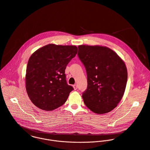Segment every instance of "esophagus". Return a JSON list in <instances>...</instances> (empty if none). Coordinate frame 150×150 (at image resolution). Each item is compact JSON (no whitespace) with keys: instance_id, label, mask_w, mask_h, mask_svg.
Returning <instances> with one entry per match:
<instances>
[{"instance_id":"esophagus-1","label":"esophagus","mask_w":150,"mask_h":150,"mask_svg":"<svg viewBox=\"0 0 150 150\" xmlns=\"http://www.w3.org/2000/svg\"><path fill=\"white\" fill-rule=\"evenodd\" d=\"M73 87H74V89H75V90H76V89H78V85H77L76 84H75V85H74Z\"/></svg>"}]
</instances>
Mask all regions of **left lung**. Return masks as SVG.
<instances>
[{
  "instance_id": "left-lung-1",
  "label": "left lung",
  "mask_w": 150,
  "mask_h": 150,
  "mask_svg": "<svg viewBox=\"0 0 150 150\" xmlns=\"http://www.w3.org/2000/svg\"><path fill=\"white\" fill-rule=\"evenodd\" d=\"M78 56L87 74L88 86L82 93L85 105L96 114L109 112L125 92L128 74L124 62L104 46L79 45Z\"/></svg>"
}]
</instances>
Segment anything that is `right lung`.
Returning <instances> with one entry per match:
<instances>
[{"mask_svg": "<svg viewBox=\"0 0 150 150\" xmlns=\"http://www.w3.org/2000/svg\"><path fill=\"white\" fill-rule=\"evenodd\" d=\"M77 52L75 46L49 44L30 56L26 68V89L35 106L49 111L66 102L74 88L67 83L65 71Z\"/></svg>", "mask_w": 150, "mask_h": 150, "instance_id": "right-lung-1", "label": "right lung"}]
</instances>
